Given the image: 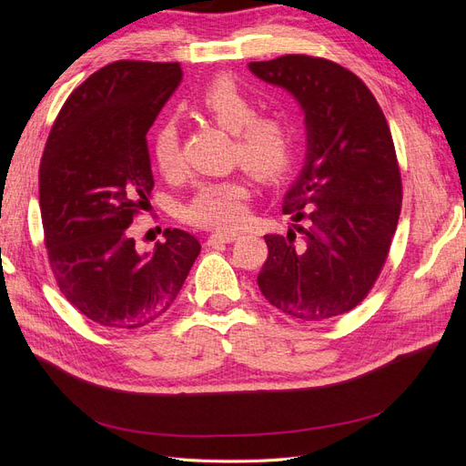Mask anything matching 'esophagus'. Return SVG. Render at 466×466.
<instances>
[{"label": "esophagus", "mask_w": 466, "mask_h": 466, "mask_svg": "<svg viewBox=\"0 0 466 466\" xmlns=\"http://www.w3.org/2000/svg\"><path fill=\"white\" fill-rule=\"evenodd\" d=\"M237 237H238L237 233H211L208 237L206 245L208 247H216V245H223V243H233Z\"/></svg>", "instance_id": "obj_1"}]
</instances>
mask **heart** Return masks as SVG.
Instances as JSON below:
<instances>
[{"label":"heart","mask_w":466,"mask_h":466,"mask_svg":"<svg viewBox=\"0 0 466 466\" xmlns=\"http://www.w3.org/2000/svg\"><path fill=\"white\" fill-rule=\"evenodd\" d=\"M196 110L235 134L233 157L260 178H278L289 171L298 153V132L281 115H258V105L231 77H216L194 98ZM149 153L153 165L167 177L182 168L180 134L175 120H163L153 130ZM250 182L245 177L208 180L180 206V218L202 229L233 231L247 219Z\"/></svg>","instance_id":"b5f03b06"}]
</instances>
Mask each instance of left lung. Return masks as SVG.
<instances>
[{"label":"left lung","mask_w":466,"mask_h":466,"mask_svg":"<svg viewBox=\"0 0 466 466\" xmlns=\"http://www.w3.org/2000/svg\"><path fill=\"white\" fill-rule=\"evenodd\" d=\"M305 112L307 159L284 198L298 233L266 235L258 288L301 320H327L368 298L389 257L402 202L387 118L368 86L340 64L305 54L250 62Z\"/></svg>","instance_id":"left-lung-1"}]
</instances>
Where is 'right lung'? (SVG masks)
Masks as SVG:
<instances>
[{"label":"right lung","instance_id":"1","mask_svg":"<svg viewBox=\"0 0 466 466\" xmlns=\"http://www.w3.org/2000/svg\"><path fill=\"white\" fill-rule=\"evenodd\" d=\"M182 77L177 62L118 60L67 96L38 168L40 216L60 291L108 329H139L173 305L200 255L196 237L165 229L139 255L128 228L149 206L147 132Z\"/></svg>","mask_w":466,"mask_h":466}]
</instances>
